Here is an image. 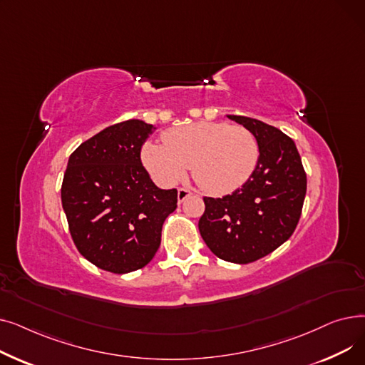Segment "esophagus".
<instances>
[{"label":"esophagus","mask_w":365,"mask_h":365,"mask_svg":"<svg viewBox=\"0 0 365 365\" xmlns=\"http://www.w3.org/2000/svg\"><path fill=\"white\" fill-rule=\"evenodd\" d=\"M189 195H192V192H190L189 189H185V187L178 189V201L179 202H183Z\"/></svg>","instance_id":"1"}]
</instances>
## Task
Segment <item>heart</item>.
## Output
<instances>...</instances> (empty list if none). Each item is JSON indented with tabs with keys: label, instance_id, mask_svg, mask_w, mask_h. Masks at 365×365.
Listing matches in <instances>:
<instances>
[{
	"label": "heart",
	"instance_id": "heart-1",
	"mask_svg": "<svg viewBox=\"0 0 365 365\" xmlns=\"http://www.w3.org/2000/svg\"><path fill=\"white\" fill-rule=\"evenodd\" d=\"M163 142H146L142 161L160 185L180 182L190 165L195 182L210 194L241 187L259 163V142L242 125L200 121L170 128Z\"/></svg>",
	"mask_w": 365,
	"mask_h": 365
}]
</instances>
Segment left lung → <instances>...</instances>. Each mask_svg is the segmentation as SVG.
I'll return each mask as SVG.
<instances>
[{"label":"left lung","instance_id":"1","mask_svg":"<svg viewBox=\"0 0 365 365\" xmlns=\"http://www.w3.org/2000/svg\"><path fill=\"white\" fill-rule=\"evenodd\" d=\"M259 142V163L241 187L222 198L204 197L200 234L219 259L252 263L289 240L306 195V173L292 138L259 120L227 115Z\"/></svg>","mask_w":365,"mask_h":365}]
</instances>
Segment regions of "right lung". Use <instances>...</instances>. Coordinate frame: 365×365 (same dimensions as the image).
Listing matches in <instances>:
<instances>
[{
	"label": "right lung",
	"instance_id": "right-lung-1",
	"mask_svg": "<svg viewBox=\"0 0 365 365\" xmlns=\"http://www.w3.org/2000/svg\"><path fill=\"white\" fill-rule=\"evenodd\" d=\"M153 130L140 120L106 127L68 161L62 205L72 241L88 262L112 274L138 271L153 259L163 225L178 207V190L155 186L140 160Z\"/></svg>",
	"mask_w": 365,
	"mask_h": 365
}]
</instances>
